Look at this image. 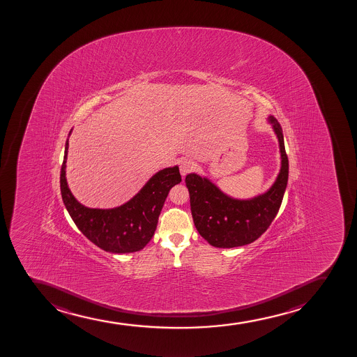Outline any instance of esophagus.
<instances>
[{"label": "esophagus", "instance_id": "34e87169", "mask_svg": "<svg viewBox=\"0 0 357 357\" xmlns=\"http://www.w3.org/2000/svg\"><path fill=\"white\" fill-rule=\"evenodd\" d=\"M194 168H195V163L192 160L184 158L180 162V173L182 176H185L187 174L192 173Z\"/></svg>", "mask_w": 357, "mask_h": 357}]
</instances>
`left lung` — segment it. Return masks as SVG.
<instances>
[{"mask_svg":"<svg viewBox=\"0 0 357 357\" xmlns=\"http://www.w3.org/2000/svg\"><path fill=\"white\" fill-rule=\"evenodd\" d=\"M281 151V170L273 187L252 199H234L211 181L189 174L185 177L192 220L199 235L216 248H235L252 243L274 221L288 183L289 161L285 153L281 124L271 117Z\"/></svg>","mask_w":357,"mask_h":357,"instance_id":"1","label":"left lung"}]
</instances>
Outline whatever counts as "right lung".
Returning <instances> with one entry per match:
<instances>
[{
  "mask_svg": "<svg viewBox=\"0 0 357 357\" xmlns=\"http://www.w3.org/2000/svg\"><path fill=\"white\" fill-rule=\"evenodd\" d=\"M67 154L68 141L61 165V194L64 206L79 231L105 252L127 254L144 248L154 235L158 216L170 189L181 182L178 167L165 168L155 174L141 192L123 206L114 209H91L77 202L68 188Z\"/></svg>",
  "mask_w": 357,
  "mask_h": 357,
  "instance_id": "1",
  "label": "right lung"
}]
</instances>
